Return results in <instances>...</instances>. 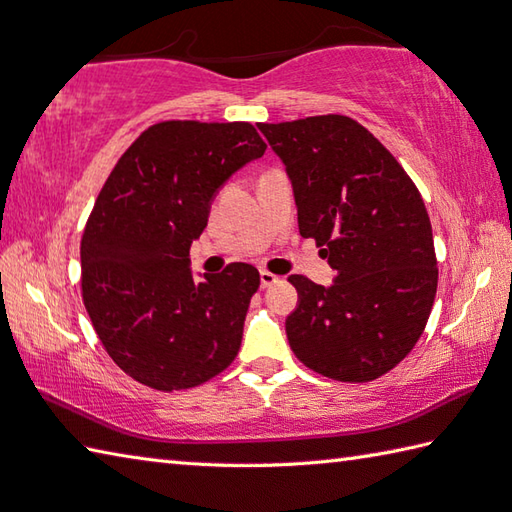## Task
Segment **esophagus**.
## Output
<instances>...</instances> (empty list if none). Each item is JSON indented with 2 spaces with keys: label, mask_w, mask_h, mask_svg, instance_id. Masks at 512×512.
<instances>
[{
  "label": "esophagus",
  "mask_w": 512,
  "mask_h": 512,
  "mask_svg": "<svg viewBox=\"0 0 512 512\" xmlns=\"http://www.w3.org/2000/svg\"><path fill=\"white\" fill-rule=\"evenodd\" d=\"M259 281H262V288H268V286L277 284L279 277L273 275V273H268V270H262V273H259Z\"/></svg>",
  "instance_id": "1"
}]
</instances>
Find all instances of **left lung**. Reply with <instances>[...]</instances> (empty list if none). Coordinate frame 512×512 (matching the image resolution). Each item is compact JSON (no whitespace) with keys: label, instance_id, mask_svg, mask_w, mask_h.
I'll return each instance as SVG.
<instances>
[{"label":"left lung","instance_id":"1","mask_svg":"<svg viewBox=\"0 0 512 512\" xmlns=\"http://www.w3.org/2000/svg\"><path fill=\"white\" fill-rule=\"evenodd\" d=\"M286 165L301 237L336 270L332 286L290 275L292 352L312 372L367 383L394 369L427 325L438 290L429 213L374 134L341 114L259 123Z\"/></svg>","mask_w":512,"mask_h":512}]
</instances>
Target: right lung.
I'll list each match as a JSON object with an SVG mask.
<instances>
[{"label":"right lung","mask_w":512,"mask_h":512,"mask_svg":"<svg viewBox=\"0 0 512 512\" xmlns=\"http://www.w3.org/2000/svg\"><path fill=\"white\" fill-rule=\"evenodd\" d=\"M250 123L165 121L105 180L81 239V290L112 361L158 391L198 387L235 361L259 273L228 264L195 281L189 248L215 193L262 158Z\"/></svg>","instance_id":"1"}]
</instances>
